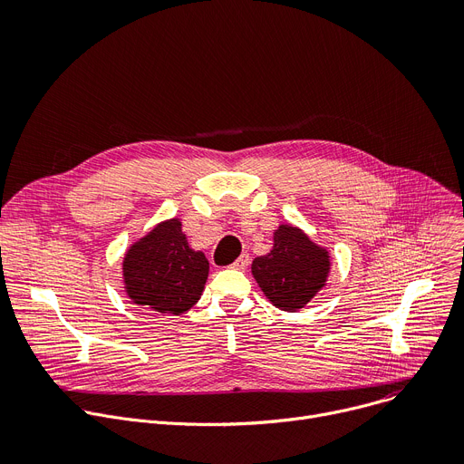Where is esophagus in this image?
<instances>
[{
	"label": "esophagus",
	"instance_id": "1",
	"mask_svg": "<svg viewBox=\"0 0 464 464\" xmlns=\"http://www.w3.org/2000/svg\"><path fill=\"white\" fill-rule=\"evenodd\" d=\"M248 265H250V256L248 254H242L231 266L237 268V270H244V268H248Z\"/></svg>",
	"mask_w": 464,
	"mask_h": 464
}]
</instances>
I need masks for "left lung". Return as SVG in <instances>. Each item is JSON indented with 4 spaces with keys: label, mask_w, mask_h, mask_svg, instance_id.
<instances>
[{
    "label": "left lung",
    "mask_w": 464,
    "mask_h": 464,
    "mask_svg": "<svg viewBox=\"0 0 464 464\" xmlns=\"http://www.w3.org/2000/svg\"><path fill=\"white\" fill-rule=\"evenodd\" d=\"M330 256L293 226L274 233L270 254L256 257L252 274L265 296L284 312H296L326 284Z\"/></svg>",
    "instance_id": "1"
}]
</instances>
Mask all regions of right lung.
<instances>
[{
  "mask_svg": "<svg viewBox=\"0 0 464 464\" xmlns=\"http://www.w3.org/2000/svg\"><path fill=\"white\" fill-rule=\"evenodd\" d=\"M208 276L203 252H194L180 220L159 224L134 242L122 261L127 295L154 312L180 315L199 300Z\"/></svg>",
  "mask_w": 464,
  "mask_h": 464,
  "instance_id": "obj_1",
  "label": "right lung"
}]
</instances>
